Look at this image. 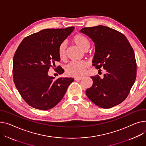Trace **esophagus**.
Segmentation results:
<instances>
[{
	"label": "esophagus",
	"mask_w": 146,
	"mask_h": 146,
	"mask_svg": "<svg viewBox=\"0 0 146 146\" xmlns=\"http://www.w3.org/2000/svg\"><path fill=\"white\" fill-rule=\"evenodd\" d=\"M82 77H76V78L74 79L75 80H77V81H80L81 80H82Z\"/></svg>",
	"instance_id": "obj_1"
}]
</instances>
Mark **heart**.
<instances>
[{
  "label": "heart",
  "instance_id": "obj_1",
  "mask_svg": "<svg viewBox=\"0 0 146 146\" xmlns=\"http://www.w3.org/2000/svg\"><path fill=\"white\" fill-rule=\"evenodd\" d=\"M73 41L83 51H86L90 46L89 40L86 36L81 34L76 35L73 38ZM66 50L67 43L63 42L58 48V54L61 60H64L66 58ZM87 66L88 64L86 62H72L66 66V73L70 76L80 77L84 74Z\"/></svg>",
  "mask_w": 146,
  "mask_h": 146
}]
</instances>
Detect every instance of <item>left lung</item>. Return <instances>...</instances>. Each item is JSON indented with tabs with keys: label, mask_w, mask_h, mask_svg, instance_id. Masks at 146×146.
<instances>
[{
	"label": "left lung",
	"mask_w": 146,
	"mask_h": 146,
	"mask_svg": "<svg viewBox=\"0 0 146 146\" xmlns=\"http://www.w3.org/2000/svg\"><path fill=\"white\" fill-rule=\"evenodd\" d=\"M80 32L94 43L93 65L106 71L103 79L99 76L91 77L93 85L86 90L87 96L102 108L118 105L127 98L136 78L132 47L123 34L105 26L84 27Z\"/></svg>",
	"instance_id": "left-lung-1"
}]
</instances>
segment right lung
<instances>
[{
	"label": "right lung",
	"mask_w": 146,
	"mask_h": 146,
	"mask_svg": "<svg viewBox=\"0 0 146 146\" xmlns=\"http://www.w3.org/2000/svg\"><path fill=\"white\" fill-rule=\"evenodd\" d=\"M74 27L46 29L27 36L19 44L13 60V74L16 88L32 108L47 110L59 103L74 79L48 74L50 67L60 61L59 45L74 31ZM56 72L64 71L60 66Z\"/></svg>",
	"instance_id": "obj_1"
}]
</instances>
